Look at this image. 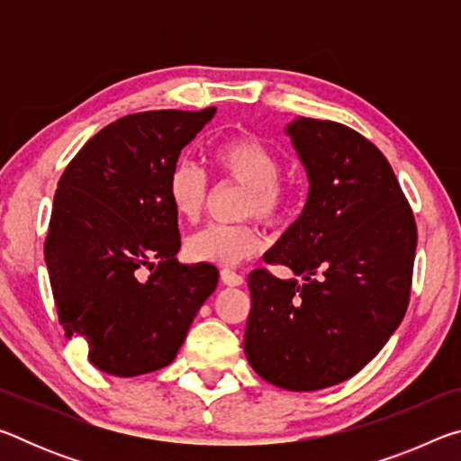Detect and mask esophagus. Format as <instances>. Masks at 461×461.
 <instances>
[{"label":"esophagus","mask_w":461,"mask_h":461,"mask_svg":"<svg viewBox=\"0 0 461 461\" xmlns=\"http://www.w3.org/2000/svg\"><path fill=\"white\" fill-rule=\"evenodd\" d=\"M221 283L228 285V286H241V285H244V276L238 275V272L230 270V268H223L221 270Z\"/></svg>","instance_id":"esophagus-1"}]
</instances>
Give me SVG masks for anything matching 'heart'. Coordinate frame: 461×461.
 Instances as JSON below:
<instances>
[{
  "instance_id": "b5f03b06",
  "label": "heart",
  "mask_w": 461,
  "mask_h": 461,
  "mask_svg": "<svg viewBox=\"0 0 461 461\" xmlns=\"http://www.w3.org/2000/svg\"><path fill=\"white\" fill-rule=\"evenodd\" d=\"M212 160L223 178L246 189L241 217L256 215L267 223L283 220L288 207V191L278 181L283 160L270 146L256 136H233L215 148ZM167 194L178 220L197 221L207 199L205 176L191 162H178L168 175ZM260 248V231L248 223L207 225L185 240L186 258L217 267H236L258 254Z\"/></svg>"
}]
</instances>
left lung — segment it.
<instances>
[{
	"instance_id": "1",
	"label": "left lung",
	"mask_w": 461,
	"mask_h": 461,
	"mask_svg": "<svg viewBox=\"0 0 461 461\" xmlns=\"http://www.w3.org/2000/svg\"><path fill=\"white\" fill-rule=\"evenodd\" d=\"M285 131L309 193L264 262L303 283L249 272L244 352L270 384L309 393L352 378L401 325L417 225L384 154L357 131L311 118Z\"/></svg>"
}]
</instances>
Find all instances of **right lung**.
<instances>
[{"instance_id": "right-lung-1", "label": "right lung", "mask_w": 461, "mask_h": 461, "mask_svg": "<svg viewBox=\"0 0 461 461\" xmlns=\"http://www.w3.org/2000/svg\"><path fill=\"white\" fill-rule=\"evenodd\" d=\"M213 115L215 107L126 115L97 131L59 181L44 244L59 321L112 376L173 362L220 280L213 264L178 262L167 194L181 150Z\"/></svg>"}]
</instances>
